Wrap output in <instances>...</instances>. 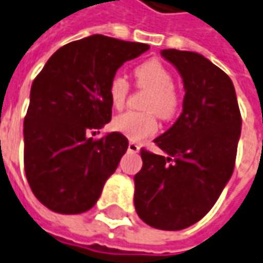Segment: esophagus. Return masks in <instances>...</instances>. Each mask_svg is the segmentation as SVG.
<instances>
[{"instance_id":"34e87169","label":"esophagus","mask_w":263,"mask_h":263,"mask_svg":"<svg viewBox=\"0 0 263 263\" xmlns=\"http://www.w3.org/2000/svg\"><path fill=\"white\" fill-rule=\"evenodd\" d=\"M140 151V147H139V144H136L135 142H130L128 143V152H132V153H137Z\"/></svg>"}]
</instances>
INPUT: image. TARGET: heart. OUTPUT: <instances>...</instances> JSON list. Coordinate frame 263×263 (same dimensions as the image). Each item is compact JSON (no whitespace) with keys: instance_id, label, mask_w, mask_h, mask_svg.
I'll use <instances>...</instances> for the list:
<instances>
[{"instance_id":"obj_1","label":"heart","mask_w":263,"mask_h":263,"mask_svg":"<svg viewBox=\"0 0 263 263\" xmlns=\"http://www.w3.org/2000/svg\"><path fill=\"white\" fill-rule=\"evenodd\" d=\"M139 86L149 89L151 95L146 103L147 112L126 111L112 120V127L130 140H143L158 130L156 116L169 120L177 114L179 97L174 89V77L171 70L159 61H147L135 69ZM128 94V82L123 75H114L108 84V97L114 108H121Z\"/></svg>"}]
</instances>
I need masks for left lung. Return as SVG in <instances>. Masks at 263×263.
Masks as SVG:
<instances>
[{
  "mask_svg": "<svg viewBox=\"0 0 263 263\" xmlns=\"http://www.w3.org/2000/svg\"><path fill=\"white\" fill-rule=\"evenodd\" d=\"M184 82L182 112L155 139L163 155L142 149L135 207L146 224L182 230L216 204L234 169L242 117L232 79L202 54L160 52Z\"/></svg>",
  "mask_w": 263,
  "mask_h": 263,
  "instance_id": "8db88e82",
  "label": "left lung"
}]
</instances>
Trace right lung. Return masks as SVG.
<instances>
[{"instance_id":"1","label":"right lung","mask_w":263,"mask_h":263,"mask_svg":"<svg viewBox=\"0 0 263 263\" xmlns=\"http://www.w3.org/2000/svg\"><path fill=\"white\" fill-rule=\"evenodd\" d=\"M149 45L94 34L62 46L36 77L24 119V169L36 198L61 214L92 209L128 147L112 132L108 84L124 62Z\"/></svg>"}]
</instances>
